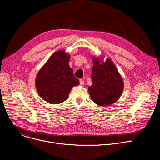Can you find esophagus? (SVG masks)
Instances as JSON below:
<instances>
[{
    "label": "esophagus",
    "mask_w": 160,
    "mask_h": 160,
    "mask_svg": "<svg viewBox=\"0 0 160 160\" xmlns=\"http://www.w3.org/2000/svg\"><path fill=\"white\" fill-rule=\"evenodd\" d=\"M80 84L81 85H83L84 84V81H83L82 79H80Z\"/></svg>",
    "instance_id": "esophagus-1"
}]
</instances>
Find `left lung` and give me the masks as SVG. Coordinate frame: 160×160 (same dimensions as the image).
<instances>
[{
	"label": "left lung",
	"mask_w": 160,
	"mask_h": 160,
	"mask_svg": "<svg viewBox=\"0 0 160 160\" xmlns=\"http://www.w3.org/2000/svg\"><path fill=\"white\" fill-rule=\"evenodd\" d=\"M92 57V85L88 87L92 101L100 106H110L121 97L124 88L122 77L112 60Z\"/></svg>",
	"instance_id": "8db88e82"
}]
</instances>
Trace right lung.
<instances>
[{
  "label": "right lung",
  "mask_w": 160,
  "mask_h": 160,
  "mask_svg": "<svg viewBox=\"0 0 160 160\" xmlns=\"http://www.w3.org/2000/svg\"><path fill=\"white\" fill-rule=\"evenodd\" d=\"M71 56L64 50L53 53L37 73L35 87L38 95L51 104L66 101L72 88L79 85L69 66Z\"/></svg>",
  "instance_id": "obj_1"
}]
</instances>
